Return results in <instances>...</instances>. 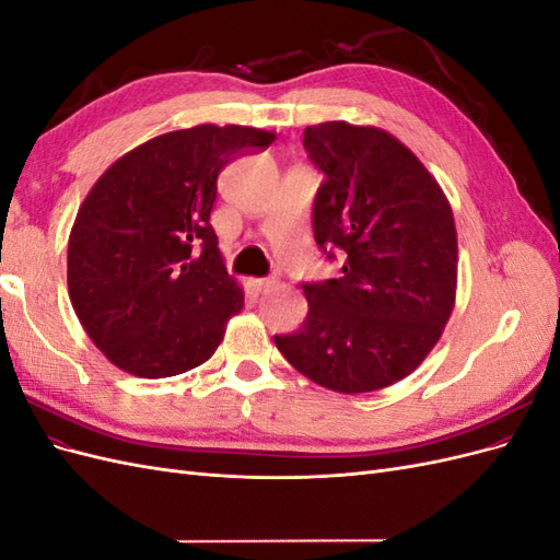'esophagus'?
Listing matches in <instances>:
<instances>
[{
    "label": "esophagus",
    "mask_w": 560,
    "mask_h": 560,
    "mask_svg": "<svg viewBox=\"0 0 560 560\" xmlns=\"http://www.w3.org/2000/svg\"><path fill=\"white\" fill-rule=\"evenodd\" d=\"M249 284H252V290L257 292V294H266V292L273 290V287H276V280H252Z\"/></svg>",
    "instance_id": "1"
}]
</instances>
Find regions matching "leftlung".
Masks as SVG:
<instances>
[{
    "label": "left lung",
    "instance_id": "left-lung-1",
    "mask_svg": "<svg viewBox=\"0 0 560 560\" xmlns=\"http://www.w3.org/2000/svg\"><path fill=\"white\" fill-rule=\"evenodd\" d=\"M325 175L313 202L317 247L341 276L301 282L303 325L276 346L334 393L387 387L428 358L455 303L457 235L442 186L411 149L374 126L327 121L303 130Z\"/></svg>",
    "mask_w": 560,
    "mask_h": 560
}]
</instances>
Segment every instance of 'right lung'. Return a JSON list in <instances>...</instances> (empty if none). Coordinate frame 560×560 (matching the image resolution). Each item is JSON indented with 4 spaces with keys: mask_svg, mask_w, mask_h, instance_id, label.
<instances>
[{
    "mask_svg": "<svg viewBox=\"0 0 560 560\" xmlns=\"http://www.w3.org/2000/svg\"><path fill=\"white\" fill-rule=\"evenodd\" d=\"M273 140L247 126L165 132L95 182L70 233L67 287L112 364L167 378L212 358L245 303L210 224L217 177Z\"/></svg>",
    "mask_w": 560,
    "mask_h": 560,
    "instance_id": "obj_1",
    "label": "right lung"
}]
</instances>
